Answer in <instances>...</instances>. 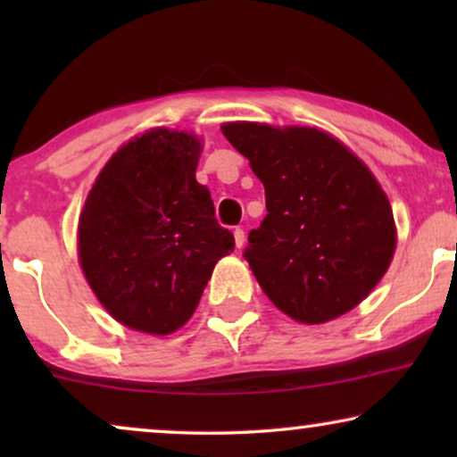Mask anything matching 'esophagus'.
<instances>
[{
	"label": "esophagus",
	"mask_w": 457,
	"mask_h": 457,
	"mask_svg": "<svg viewBox=\"0 0 457 457\" xmlns=\"http://www.w3.org/2000/svg\"><path fill=\"white\" fill-rule=\"evenodd\" d=\"M233 235H235V245H237V247L245 245V230H243L241 227H237V228L233 230Z\"/></svg>",
	"instance_id": "1"
}]
</instances>
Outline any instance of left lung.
Masks as SVG:
<instances>
[{"instance_id":"1","label":"left lung","mask_w":457,"mask_h":457,"mask_svg":"<svg viewBox=\"0 0 457 457\" xmlns=\"http://www.w3.org/2000/svg\"><path fill=\"white\" fill-rule=\"evenodd\" d=\"M222 133L264 183L268 214L243 258L270 302L305 324L355 308L395 252L389 199L364 162L318 129L230 122Z\"/></svg>"}]
</instances>
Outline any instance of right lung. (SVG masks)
<instances>
[{"instance_id": "1", "label": "right lung", "mask_w": 457, "mask_h": 457, "mask_svg": "<svg viewBox=\"0 0 457 457\" xmlns=\"http://www.w3.org/2000/svg\"><path fill=\"white\" fill-rule=\"evenodd\" d=\"M199 141L155 129L112 155L79 220L80 266L104 308L135 330L168 335L195 312L216 262L235 249L208 187Z\"/></svg>"}]
</instances>
